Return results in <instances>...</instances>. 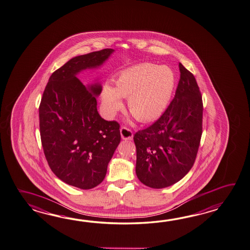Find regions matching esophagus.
<instances>
[{
    "mask_svg": "<svg viewBox=\"0 0 250 250\" xmlns=\"http://www.w3.org/2000/svg\"><path fill=\"white\" fill-rule=\"evenodd\" d=\"M120 133L123 140H132L133 139V132L126 127H122L120 129Z\"/></svg>",
    "mask_w": 250,
    "mask_h": 250,
    "instance_id": "esophagus-1",
    "label": "esophagus"
}]
</instances>
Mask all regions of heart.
Returning <instances> with one entry per match:
<instances>
[{
	"label": "heart",
	"mask_w": 250,
	"mask_h": 250,
	"mask_svg": "<svg viewBox=\"0 0 250 250\" xmlns=\"http://www.w3.org/2000/svg\"><path fill=\"white\" fill-rule=\"evenodd\" d=\"M175 76L169 67L140 63L123 71L114 86L105 83L101 93L103 111L114 117L127 98L129 112L140 122H149L164 111L172 94Z\"/></svg>",
	"instance_id": "b5f03b06"
}]
</instances>
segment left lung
<instances>
[{
	"label": "left lung",
	"instance_id": "left-lung-1",
	"mask_svg": "<svg viewBox=\"0 0 250 250\" xmlns=\"http://www.w3.org/2000/svg\"><path fill=\"white\" fill-rule=\"evenodd\" d=\"M176 94L150 126L133 136L135 172L151 188L177 183L194 165L203 131V100L194 75L179 62Z\"/></svg>",
	"mask_w": 250,
	"mask_h": 250
}]
</instances>
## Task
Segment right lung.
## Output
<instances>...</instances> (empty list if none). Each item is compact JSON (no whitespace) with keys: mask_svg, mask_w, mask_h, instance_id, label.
I'll return each instance as SVG.
<instances>
[{"mask_svg":"<svg viewBox=\"0 0 250 250\" xmlns=\"http://www.w3.org/2000/svg\"><path fill=\"white\" fill-rule=\"evenodd\" d=\"M113 52L106 48L69 60L52 73L39 105L41 143L51 170L78 188H93L104 180L121 141L119 124L103 119L97 109L102 86H85L77 78L101 66Z\"/></svg>","mask_w":250,"mask_h":250,"instance_id":"1","label":"right lung"}]
</instances>
